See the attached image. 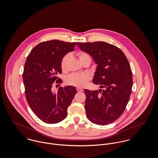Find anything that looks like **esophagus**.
<instances>
[{
	"mask_svg": "<svg viewBox=\"0 0 158 158\" xmlns=\"http://www.w3.org/2000/svg\"><path fill=\"white\" fill-rule=\"evenodd\" d=\"M77 90L78 92H83V89L82 88H77Z\"/></svg>",
	"mask_w": 158,
	"mask_h": 158,
	"instance_id": "34e87169",
	"label": "esophagus"
}]
</instances>
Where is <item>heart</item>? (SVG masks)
Listing matches in <instances>:
<instances>
[{
    "label": "heart",
    "instance_id": "1",
    "mask_svg": "<svg viewBox=\"0 0 158 158\" xmlns=\"http://www.w3.org/2000/svg\"><path fill=\"white\" fill-rule=\"evenodd\" d=\"M77 56L80 62L83 63L85 61H91V58L89 55L85 52H79L77 53ZM69 59V55H65L61 61V67L63 71L66 70L67 63ZM90 80V77L87 74L80 73H72L69 75L66 79V83L77 87L85 86Z\"/></svg>",
    "mask_w": 158,
    "mask_h": 158
}]
</instances>
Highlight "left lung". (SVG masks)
<instances>
[{
    "instance_id": "left-lung-1",
    "label": "left lung",
    "mask_w": 158,
    "mask_h": 158,
    "mask_svg": "<svg viewBox=\"0 0 158 158\" xmlns=\"http://www.w3.org/2000/svg\"><path fill=\"white\" fill-rule=\"evenodd\" d=\"M77 45L97 64L93 83L103 89L84 90L87 117L97 125L111 123L123 113L130 100L133 86L130 63L119 48L107 43H77Z\"/></svg>"
}]
</instances>
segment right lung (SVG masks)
Wrapping results in <instances>:
<instances>
[{
    "label": "right lung",
    "instance_id": "1",
    "mask_svg": "<svg viewBox=\"0 0 158 158\" xmlns=\"http://www.w3.org/2000/svg\"><path fill=\"white\" fill-rule=\"evenodd\" d=\"M76 43L51 40L40 43L26 60L23 81L27 102L36 116L47 123H56L67 117L68 108L77 93L74 86L60 87L52 92L53 83H61V61Z\"/></svg>",
    "mask_w": 158,
    "mask_h": 158
}]
</instances>
